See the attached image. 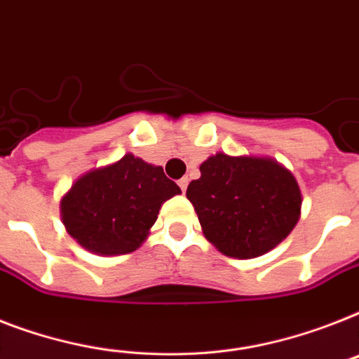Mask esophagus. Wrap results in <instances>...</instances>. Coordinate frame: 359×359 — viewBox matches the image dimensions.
Returning <instances> with one entry per match:
<instances>
[{"label": "esophagus", "instance_id": "esophagus-1", "mask_svg": "<svg viewBox=\"0 0 359 359\" xmlns=\"http://www.w3.org/2000/svg\"><path fill=\"white\" fill-rule=\"evenodd\" d=\"M188 182H189L188 177H182V179L179 180V186H180V189H182V194H184L186 188H188Z\"/></svg>", "mask_w": 359, "mask_h": 359}]
</instances>
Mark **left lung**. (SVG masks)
Segmentation results:
<instances>
[{"label":"left lung","mask_w":359,"mask_h":359,"mask_svg":"<svg viewBox=\"0 0 359 359\" xmlns=\"http://www.w3.org/2000/svg\"><path fill=\"white\" fill-rule=\"evenodd\" d=\"M186 197L205 236L232 258H255L276 247L301 215L293 175L271 158L217 153L201 164Z\"/></svg>","instance_id":"8db88e82"}]
</instances>
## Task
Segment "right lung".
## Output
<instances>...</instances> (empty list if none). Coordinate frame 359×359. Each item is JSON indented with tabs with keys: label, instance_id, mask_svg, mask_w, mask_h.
Listing matches in <instances>:
<instances>
[{
	"label": "right lung",
	"instance_id": "1",
	"mask_svg": "<svg viewBox=\"0 0 359 359\" xmlns=\"http://www.w3.org/2000/svg\"><path fill=\"white\" fill-rule=\"evenodd\" d=\"M180 188L162 168L125 154L86 173L64 195L60 210L69 236L97 255H127L142 245L162 203Z\"/></svg>",
	"mask_w": 359,
	"mask_h": 359
}]
</instances>
